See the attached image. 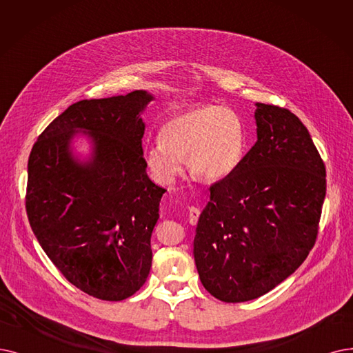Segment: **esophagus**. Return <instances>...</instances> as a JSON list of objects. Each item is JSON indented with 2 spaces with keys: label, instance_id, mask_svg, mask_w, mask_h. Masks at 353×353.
I'll return each instance as SVG.
<instances>
[{
  "label": "esophagus",
  "instance_id": "1",
  "mask_svg": "<svg viewBox=\"0 0 353 353\" xmlns=\"http://www.w3.org/2000/svg\"><path fill=\"white\" fill-rule=\"evenodd\" d=\"M199 217H200V208L196 207H190L188 208V221L190 224H196V221H199Z\"/></svg>",
  "mask_w": 353,
  "mask_h": 353
}]
</instances>
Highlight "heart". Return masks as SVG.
Returning <instances> with one entry per match:
<instances>
[{
	"label": "heart",
	"mask_w": 353,
	"mask_h": 353,
	"mask_svg": "<svg viewBox=\"0 0 353 353\" xmlns=\"http://www.w3.org/2000/svg\"><path fill=\"white\" fill-rule=\"evenodd\" d=\"M158 137L143 157L154 181L163 185L176 179L182 159L194 178L217 182L230 176L245 157V125L228 107L200 105L178 112L162 123Z\"/></svg>",
	"instance_id": "heart-1"
}]
</instances>
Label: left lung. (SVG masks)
Returning <instances> with one entry per match:
<instances>
[{"label": "left lung", "mask_w": 353, "mask_h": 353, "mask_svg": "<svg viewBox=\"0 0 353 353\" xmlns=\"http://www.w3.org/2000/svg\"><path fill=\"white\" fill-rule=\"evenodd\" d=\"M258 140L236 171L210 187L194 259L220 301L255 300L283 283L313 249L326 168L305 125L287 108L256 103Z\"/></svg>", "instance_id": "8db88e82"}]
</instances>
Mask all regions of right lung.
<instances>
[{"label":"right lung","instance_id":"right-lung-1","mask_svg":"<svg viewBox=\"0 0 353 353\" xmlns=\"http://www.w3.org/2000/svg\"><path fill=\"white\" fill-rule=\"evenodd\" d=\"M153 95L82 100L43 130L29 157L26 210L49 259L91 297L121 301L140 290L152 266L150 236L166 190L146 174L140 117ZM93 142L88 161L70 143Z\"/></svg>","mask_w":353,"mask_h":353}]
</instances>
